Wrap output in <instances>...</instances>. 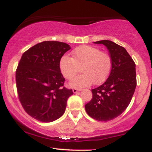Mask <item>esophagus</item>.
<instances>
[{"instance_id":"34e87169","label":"esophagus","mask_w":152,"mask_h":152,"mask_svg":"<svg viewBox=\"0 0 152 152\" xmlns=\"http://www.w3.org/2000/svg\"><path fill=\"white\" fill-rule=\"evenodd\" d=\"M81 88H73V92L74 93H76V92L78 91H81Z\"/></svg>"}]
</instances>
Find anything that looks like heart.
<instances>
[{
	"mask_svg": "<svg viewBox=\"0 0 152 152\" xmlns=\"http://www.w3.org/2000/svg\"><path fill=\"white\" fill-rule=\"evenodd\" d=\"M59 68L64 77L71 80L81 70L82 74L73 79L71 86L83 87L100 84L106 80L112 69V59L105 51L96 47L83 45L73 50L72 57L64 56Z\"/></svg>",
	"mask_w": 152,
	"mask_h": 152,
	"instance_id": "b5f03b06",
	"label": "heart"
}]
</instances>
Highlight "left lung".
I'll list each match as a JSON object with an SVG mask.
<instances>
[{
	"instance_id": "8db88e82",
	"label": "left lung",
	"mask_w": 152,
	"mask_h": 152,
	"mask_svg": "<svg viewBox=\"0 0 152 152\" xmlns=\"http://www.w3.org/2000/svg\"><path fill=\"white\" fill-rule=\"evenodd\" d=\"M102 43L109 50L112 69L106 81L92 91V99L85 105L86 113L100 121H108L121 115L130 104L137 86L135 63L124 47L111 41Z\"/></svg>"
}]
</instances>
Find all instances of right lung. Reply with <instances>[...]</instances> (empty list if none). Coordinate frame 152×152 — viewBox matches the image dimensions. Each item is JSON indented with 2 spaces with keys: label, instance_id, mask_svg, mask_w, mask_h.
Returning <instances> with one entry per match:
<instances>
[{
  "label": "right lung",
  "instance_id": "add662e5",
  "mask_svg": "<svg viewBox=\"0 0 152 152\" xmlns=\"http://www.w3.org/2000/svg\"><path fill=\"white\" fill-rule=\"evenodd\" d=\"M71 48L59 41H43L23 53L15 71L18 99L28 114L42 122L64 114L72 89L66 88L59 63Z\"/></svg>",
  "mask_w": 152,
  "mask_h": 152
}]
</instances>
